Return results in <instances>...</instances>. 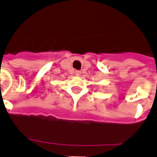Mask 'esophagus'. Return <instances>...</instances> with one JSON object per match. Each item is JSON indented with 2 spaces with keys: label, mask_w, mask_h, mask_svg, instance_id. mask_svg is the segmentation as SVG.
Here are the masks:
<instances>
[{
  "label": "esophagus",
  "mask_w": 157,
  "mask_h": 157,
  "mask_svg": "<svg viewBox=\"0 0 157 157\" xmlns=\"http://www.w3.org/2000/svg\"><path fill=\"white\" fill-rule=\"evenodd\" d=\"M81 75V71H75V75Z\"/></svg>",
  "instance_id": "esophagus-1"
}]
</instances>
